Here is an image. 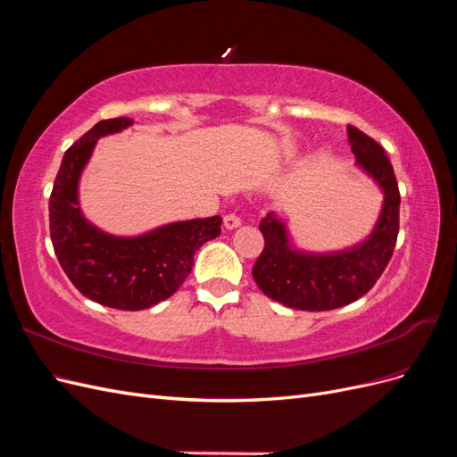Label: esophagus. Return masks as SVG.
<instances>
[{
    "label": "esophagus",
    "instance_id": "esophagus-1",
    "mask_svg": "<svg viewBox=\"0 0 457 457\" xmlns=\"http://www.w3.org/2000/svg\"><path fill=\"white\" fill-rule=\"evenodd\" d=\"M223 223H225V227H227L228 230H232V228H237V227L242 225V219H240V215H238L237 212H230V213H227V215L223 217Z\"/></svg>",
    "mask_w": 457,
    "mask_h": 457
}]
</instances>
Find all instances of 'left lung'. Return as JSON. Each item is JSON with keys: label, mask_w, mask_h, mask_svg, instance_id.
<instances>
[{"label": "left lung", "mask_w": 457, "mask_h": 457, "mask_svg": "<svg viewBox=\"0 0 457 457\" xmlns=\"http://www.w3.org/2000/svg\"><path fill=\"white\" fill-rule=\"evenodd\" d=\"M351 150L385 192L383 212L371 237L353 250L311 255L287 247L280 220L269 213L259 223L265 247L253 265V280L262 294L299 311H331L368 294L389 265L398 237L400 192L391 160L383 146L358 128L349 126Z\"/></svg>", "instance_id": "left-lung-1"}]
</instances>
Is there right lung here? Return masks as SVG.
<instances>
[{
  "instance_id": "right-lung-1",
  "label": "right lung",
  "mask_w": 457,
  "mask_h": 457,
  "mask_svg": "<svg viewBox=\"0 0 457 457\" xmlns=\"http://www.w3.org/2000/svg\"><path fill=\"white\" fill-rule=\"evenodd\" d=\"M129 118L101 120L64 152L49 198L54 255L71 282L95 303L120 311H143L171 297L195 265V253L217 238L223 219L183 220L137 238L96 230L78 207V179L96 139L131 126Z\"/></svg>"
}]
</instances>
